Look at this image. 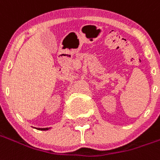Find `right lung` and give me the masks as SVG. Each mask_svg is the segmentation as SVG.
<instances>
[{
    "label": "right lung",
    "instance_id": "1",
    "mask_svg": "<svg viewBox=\"0 0 160 160\" xmlns=\"http://www.w3.org/2000/svg\"><path fill=\"white\" fill-rule=\"evenodd\" d=\"M38 130H41V131H47V130H49V129H50V127H49V128H48V127H47V128H37Z\"/></svg>",
    "mask_w": 160,
    "mask_h": 160
}]
</instances>
